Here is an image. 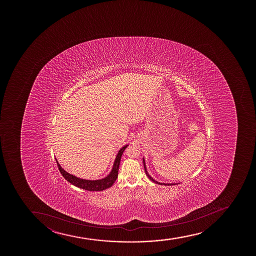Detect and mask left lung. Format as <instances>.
<instances>
[{
    "instance_id": "8db88e82",
    "label": "left lung",
    "mask_w": 256,
    "mask_h": 256,
    "mask_svg": "<svg viewBox=\"0 0 256 256\" xmlns=\"http://www.w3.org/2000/svg\"><path fill=\"white\" fill-rule=\"evenodd\" d=\"M142 162H144V170H145L146 175H147L148 178L152 182H154V184H162V186H172V184H176V182H175V184H172V182H170V184H166V182H158V181H156V180H154L153 178L150 176L148 172L147 168H146V163H145V160H144V158H142Z\"/></svg>"
}]
</instances>
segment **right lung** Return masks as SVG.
Masks as SVG:
<instances>
[{"label": "right lung", "instance_id": "add662e5", "mask_svg": "<svg viewBox=\"0 0 256 256\" xmlns=\"http://www.w3.org/2000/svg\"><path fill=\"white\" fill-rule=\"evenodd\" d=\"M128 144L124 145L118 150L117 156L115 157L114 162L112 164V170H110L108 175L103 178L96 180H84L80 178L78 176H74L72 174H69L66 170H64L62 168V166L59 164V162L56 160L57 166L59 168L60 172L62 174V176L68 180V182L78 187V188L86 190L88 191H102L106 188H110L111 186L114 184L117 180L118 172V168H120V163L121 156L123 154V152L126 148Z\"/></svg>", "mask_w": 256, "mask_h": 256}]
</instances>
